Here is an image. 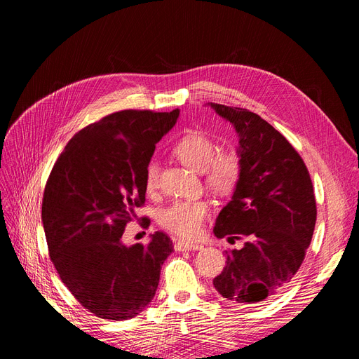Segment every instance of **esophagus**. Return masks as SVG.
<instances>
[{
	"mask_svg": "<svg viewBox=\"0 0 359 359\" xmlns=\"http://www.w3.org/2000/svg\"><path fill=\"white\" fill-rule=\"evenodd\" d=\"M202 245L199 244H193V243H187V241H178L175 244V250L177 252H187V250H201Z\"/></svg>",
	"mask_w": 359,
	"mask_h": 359,
	"instance_id": "1",
	"label": "esophagus"
}]
</instances>
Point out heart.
Returning <instances> with one entry per match:
<instances>
[{"mask_svg":"<svg viewBox=\"0 0 359 359\" xmlns=\"http://www.w3.org/2000/svg\"><path fill=\"white\" fill-rule=\"evenodd\" d=\"M173 151L184 165L205 172L206 184L215 191H231L241 177L243 160L240 153L235 149L217 153L214 140L201 132L184 135ZM144 177L147 190L153 191L158 182V163L154 158L147 163ZM208 212L210 205L206 201H177L160 212V224L172 233L191 240L199 235Z\"/></svg>","mask_w":359,"mask_h":359,"instance_id":"1","label":"heart"}]
</instances>
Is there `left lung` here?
<instances>
[{"label":"left lung","instance_id":"left-lung-1","mask_svg":"<svg viewBox=\"0 0 359 359\" xmlns=\"http://www.w3.org/2000/svg\"><path fill=\"white\" fill-rule=\"evenodd\" d=\"M208 104L232 123L243 160L214 235L245 241L226 252V266L212 285L226 301L257 304L277 295L302 264L318 214L313 184L295 148L265 119L243 107Z\"/></svg>","mask_w":359,"mask_h":359}]
</instances>
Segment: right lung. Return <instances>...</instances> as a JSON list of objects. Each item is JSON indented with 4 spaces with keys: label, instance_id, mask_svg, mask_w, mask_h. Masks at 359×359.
<instances>
[{
    "label": "right lung",
    "instance_id": "add662e5",
    "mask_svg": "<svg viewBox=\"0 0 359 359\" xmlns=\"http://www.w3.org/2000/svg\"><path fill=\"white\" fill-rule=\"evenodd\" d=\"M172 112L121 111L76 133L43 194L41 222L62 283L95 316L132 319L153 301L170 238L126 245L121 238L145 202V166L156 144L175 126Z\"/></svg>",
    "mask_w": 359,
    "mask_h": 359
}]
</instances>
